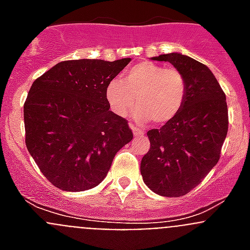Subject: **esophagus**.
<instances>
[{
    "label": "esophagus",
    "instance_id": "1",
    "mask_svg": "<svg viewBox=\"0 0 250 250\" xmlns=\"http://www.w3.org/2000/svg\"><path fill=\"white\" fill-rule=\"evenodd\" d=\"M130 127H131L132 132H134V135L135 136H141L143 134H144V131H143L141 129H139V127H136L134 124H130Z\"/></svg>",
    "mask_w": 250,
    "mask_h": 250
}]
</instances>
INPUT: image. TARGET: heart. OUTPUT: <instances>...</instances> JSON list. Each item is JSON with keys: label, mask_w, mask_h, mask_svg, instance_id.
I'll return each instance as SVG.
<instances>
[{"label": "heart", "mask_w": 250, "mask_h": 250, "mask_svg": "<svg viewBox=\"0 0 250 250\" xmlns=\"http://www.w3.org/2000/svg\"><path fill=\"white\" fill-rule=\"evenodd\" d=\"M187 94V83L180 71L158 63H136L127 68L123 79H112L106 85L105 96L110 109L125 118L138 104L134 119L145 123L165 124L178 115Z\"/></svg>", "instance_id": "obj_1"}]
</instances>
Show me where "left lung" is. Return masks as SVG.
I'll return each instance as SVG.
<instances>
[{"instance_id": "1", "label": "left lung", "mask_w": 250, "mask_h": 250, "mask_svg": "<svg viewBox=\"0 0 250 250\" xmlns=\"http://www.w3.org/2000/svg\"><path fill=\"white\" fill-rule=\"evenodd\" d=\"M183 74V107L160 129L147 131L150 150L140 164L143 180L163 196L185 195L202 183L219 161L228 132V106L219 83L204 63L171 52L152 57Z\"/></svg>"}]
</instances>
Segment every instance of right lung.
<instances>
[{"label": "right lung", "instance_id": "add662e5", "mask_svg": "<svg viewBox=\"0 0 250 250\" xmlns=\"http://www.w3.org/2000/svg\"><path fill=\"white\" fill-rule=\"evenodd\" d=\"M130 61H62L31 86L23 105L26 146L61 190L100 184L116 152L131 141L127 121L110 111L105 96L106 85Z\"/></svg>", "mask_w": 250, "mask_h": 250}]
</instances>
